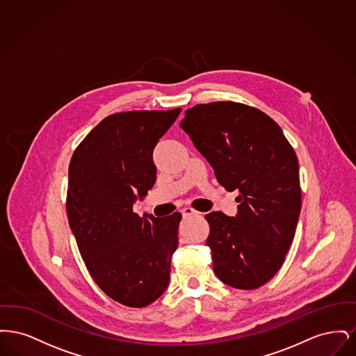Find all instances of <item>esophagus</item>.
Listing matches in <instances>:
<instances>
[{
	"label": "esophagus",
	"instance_id": "34e87169",
	"mask_svg": "<svg viewBox=\"0 0 356 356\" xmlns=\"http://www.w3.org/2000/svg\"><path fill=\"white\" fill-rule=\"evenodd\" d=\"M181 213H183V216H184V218H188V216H195V215H200V212H197L196 209H193V208H191V207L183 208V209H181Z\"/></svg>",
	"mask_w": 356,
	"mask_h": 356
}]
</instances>
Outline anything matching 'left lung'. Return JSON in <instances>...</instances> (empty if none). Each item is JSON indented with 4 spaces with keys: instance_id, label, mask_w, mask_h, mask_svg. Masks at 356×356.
<instances>
[{
    "instance_id": "obj_1",
    "label": "left lung",
    "mask_w": 356,
    "mask_h": 356,
    "mask_svg": "<svg viewBox=\"0 0 356 356\" xmlns=\"http://www.w3.org/2000/svg\"><path fill=\"white\" fill-rule=\"evenodd\" d=\"M180 127L221 186L238 191L235 216L205 215L213 271L229 287L266 284L284 263L300 215L296 153L270 116L238 102L199 104Z\"/></svg>"
}]
</instances>
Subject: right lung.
<instances>
[{
  "instance_id": "1",
  "label": "right lung",
  "mask_w": 356,
  "mask_h": 356,
  "mask_svg": "<svg viewBox=\"0 0 356 356\" xmlns=\"http://www.w3.org/2000/svg\"><path fill=\"white\" fill-rule=\"evenodd\" d=\"M181 109L108 116L85 137L69 164L67 213L93 280L113 300L145 307L170 284L181 215L134 212L156 183L153 149Z\"/></svg>"
}]
</instances>
